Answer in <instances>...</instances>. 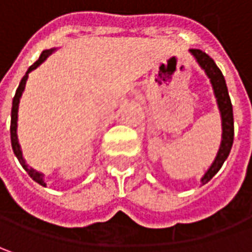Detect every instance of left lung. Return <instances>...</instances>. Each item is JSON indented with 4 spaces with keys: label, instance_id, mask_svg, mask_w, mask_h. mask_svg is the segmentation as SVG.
<instances>
[{
    "label": "left lung",
    "instance_id": "obj_1",
    "mask_svg": "<svg viewBox=\"0 0 252 252\" xmlns=\"http://www.w3.org/2000/svg\"><path fill=\"white\" fill-rule=\"evenodd\" d=\"M190 53L194 56L196 62L199 63V66L202 67L204 73L207 74V77L210 79V83L213 86L214 97L217 100V105L220 110L221 115V128H223V134H221V144L219 148L217 157L212 163V166L207 169L202 178V183H207L213 178L214 175L220 170L223 166L224 160L228 157L231 147H233V139H234V118H233V105L231 100L228 95L227 90V84H225L224 76L221 70L217 67V64L214 61L200 49H190Z\"/></svg>",
    "mask_w": 252,
    "mask_h": 252
}]
</instances>
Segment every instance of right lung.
I'll return each instance as SVG.
<instances>
[{
  "label": "right lung",
  "mask_w": 252,
  "mask_h": 252,
  "mask_svg": "<svg viewBox=\"0 0 252 252\" xmlns=\"http://www.w3.org/2000/svg\"><path fill=\"white\" fill-rule=\"evenodd\" d=\"M53 50L55 49H48V50H43L42 53H40V56H39V59L25 73V76L22 77V80L19 83V86H18L17 89V93L14 95V100H12V110H11V144H12V149H14V154H15V157L19 160V163L22 165V168L27 170L28 175L33 179V181L39 183V185H42V186H46V183L43 181V173H40V172H36L35 169H32V168H29L27 165V162H25V159L22 157V151H21V145H19V142H18V135H17V126H18V107H19V100H21V95L24 93V90H25V84H27L28 80V74L31 73L32 70H35L36 67H38L39 64H42L43 62L46 61L48 58H49L50 55L53 53Z\"/></svg>",
  "instance_id": "add662e5"
}]
</instances>
